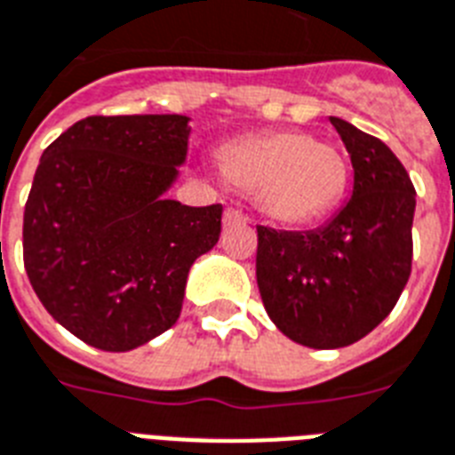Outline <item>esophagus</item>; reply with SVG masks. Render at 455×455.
I'll list each match as a JSON object with an SVG mask.
<instances>
[{"label":"esophagus","instance_id":"esophagus-1","mask_svg":"<svg viewBox=\"0 0 455 455\" xmlns=\"http://www.w3.org/2000/svg\"><path fill=\"white\" fill-rule=\"evenodd\" d=\"M247 215H243L238 208H227L224 210V227H243L247 224Z\"/></svg>","mask_w":455,"mask_h":455}]
</instances>
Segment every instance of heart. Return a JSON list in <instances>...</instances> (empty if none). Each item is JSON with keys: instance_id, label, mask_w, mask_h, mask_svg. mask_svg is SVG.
I'll list each match as a JSON object with an SVG mask.
<instances>
[{"instance_id": "b5f03b06", "label": "heart", "mask_w": 455, "mask_h": 455, "mask_svg": "<svg viewBox=\"0 0 455 455\" xmlns=\"http://www.w3.org/2000/svg\"><path fill=\"white\" fill-rule=\"evenodd\" d=\"M231 187L254 196L268 220L301 227L323 220L348 189V161L334 144L304 131H275L235 140L220 151Z\"/></svg>"}]
</instances>
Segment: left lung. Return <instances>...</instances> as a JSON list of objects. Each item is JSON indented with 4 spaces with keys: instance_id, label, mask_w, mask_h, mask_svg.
<instances>
[{
    "instance_id": "obj_1",
    "label": "left lung",
    "mask_w": 455,
    "mask_h": 455,
    "mask_svg": "<svg viewBox=\"0 0 455 455\" xmlns=\"http://www.w3.org/2000/svg\"><path fill=\"white\" fill-rule=\"evenodd\" d=\"M355 170L353 196L324 227H257V285L273 320L308 348L360 341L393 311L411 273L416 189L374 135L330 116Z\"/></svg>"
}]
</instances>
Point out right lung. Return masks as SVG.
<instances>
[{"mask_svg": "<svg viewBox=\"0 0 455 455\" xmlns=\"http://www.w3.org/2000/svg\"><path fill=\"white\" fill-rule=\"evenodd\" d=\"M189 116H86L42 154L25 203L23 261L53 320L125 353L182 311L189 268L217 245L221 205L165 198L187 158Z\"/></svg>", "mask_w": 455, "mask_h": 455, "instance_id": "add662e5", "label": "right lung"}]
</instances>
